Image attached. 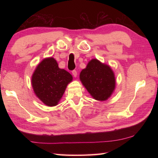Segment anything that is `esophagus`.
<instances>
[{
  "instance_id": "34e87169",
  "label": "esophagus",
  "mask_w": 158,
  "mask_h": 158,
  "mask_svg": "<svg viewBox=\"0 0 158 158\" xmlns=\"http://www.w3.org/2000/svg\"><path fill=\"white\" fill-rule=\"evenodd\" d=\"M72 73H73V76H74V77H76L77 76V72L75 70V69H74V70L72 71Z\"/></svg>"
}]
</instances>
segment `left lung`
<instances>
[{
  "label": "left lung",
  "mask_w": 158,
  "mask_h": 158,
  "mask_svg": "<svg viewBox=\"0 0 158 158\" xmlns=\"http://www.w3.org/2000/svg\"><path fill=\"white\" fill-rule=\"evenodd\" d=\"M80 79L93 98L99 101L107 100L115 89V77L111 68L93 59L80 73Z\"/></svg>",
  "instance_id": "8db88e82"
}]
</instances>
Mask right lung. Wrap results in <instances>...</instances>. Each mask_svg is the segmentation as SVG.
Returning a JSON list of instances; mask_svg holds the SVG:
<instances>
[{
	"label": "right lung",
	"instance_id": "right-lung-1",
	"mask_svg": "<svg viewBox=\"0 0 158 158\" xmlns=\"http://www.w3.org/2000/svg\"><path fill=\"white\" fill-rule=\"evenodd\" d=\"M73 77L68 72L58 68L54 58H45L37 65L32 77L34 92L44 104L53 106L62 98Z\"/></svg>",
	"mask_w": 158,
	"mask_h": 158
}]
</instances>
